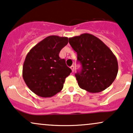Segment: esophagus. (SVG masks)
<instances>
[{
    "mask_svg": "<svg viewBox=\"0 0 133 133\" xmlns=\"http://www.w3.org/2000/svg\"><path fill=\"white\" fill-rule=\"evenodd\" d=\"M70 68H71V69L72 72H74V71H75V66H73V65H72V66H70Z\"/></svg>",
    "mask_w": 133,
    "mask_h": 133,
    "instance_id": "esophagus-1",
    "label": "esophagus"
}]
</instances>
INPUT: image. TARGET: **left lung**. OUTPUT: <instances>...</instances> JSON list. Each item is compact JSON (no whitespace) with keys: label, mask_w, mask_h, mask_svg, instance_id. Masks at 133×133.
<instances>
[{"label":"left lung","mask_w":133,"mask_h":133,"mask_svg":"<svg viewBox=\"0 0 133 133\" xmlns=\"http://www.w3.org/2000/svg\"><path fill=\"white\" fill-rule=\"evenodd\" d=\"M69 43L82 65L81 71L75 74L79 88L91 93L109 88L118 71L117 59L109 47L89 33L70 37Z\"/></svg>","instance_id":"8db88e82"}]
</instances>
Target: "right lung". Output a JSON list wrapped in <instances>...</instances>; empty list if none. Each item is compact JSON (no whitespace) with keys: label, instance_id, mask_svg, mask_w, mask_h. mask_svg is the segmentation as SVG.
<instances>
[{"label":"right lung","instance_id":"right-lung-1","mask_svg":"<svg viewBox=\"0 0 133 133\" xmlns=\"http://www.w3.org/2000/svg\"><path fill=\"white\" fill-rule=\"evenodd\" d=\"M68 42L66 37L49 36L28 53L23 66V78L34 94L50 97L63 89L71 70L58 55Z\"/></svg>","mask_w":133,"mask_h":133}]
</instances>
